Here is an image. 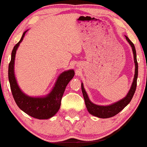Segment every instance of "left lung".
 Instances as JSON below:
<instances>
[{"instance_id":"8db88e82","label":"left lung","mask_w":147,"mask_h":147,"mask_svg":"<svg viewBox=\"0 0 147 147\" xmlns=\"http://www.w3.org/2000/svg\"><path fill=\"white\" fill-rule=\"evenodd\" d=\"M126 39L129 42V44L131 45V48H132L133 53V57H134V62L135 65H136V69H135V75L134 79H133V82L131 85V89H130L128 94L124 98L121 99V100L118 101V102L114 103V104H111L109 106H99L96 105V104H93L91 102L89 99L88 95L86 92L85 89L84 88L83 84L82 83V93H83V96L84 98V101H85L86 106L87 110L92 115L96 116V117L99 118H109L113 117V116L116 115L117 113H119L121 111H122L126 107L129 102H131L132 99L133 95H134L135 92L136 90V86H137V79H138V64L137 61V57H136V48H135L134 44L131 41V40L128 38L127 36H125Z\"/></svg>"}]
</instances>
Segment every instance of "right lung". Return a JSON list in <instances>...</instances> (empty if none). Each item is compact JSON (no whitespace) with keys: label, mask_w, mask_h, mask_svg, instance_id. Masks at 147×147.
<instances>
[{"label":"right lung","mask_w":147,"mask_h":147,"mask_svg":"<svg viewBox=\"0 0 147 147\" xmlns=\"http://www.w3.org/2000/svg\"><path fill=\"white\" fill-rule=\"evenodd\" d=\"M27 31L23 34L21 40L14 45L11 52V61L8 68V78L11 93L17 106L25 113L36 119H49L53 117L59 110L61 102L65 87L69 82L73 78L75 72L73 70H69L61 74L52 91L45 97H32L23 93L16 82L14 68L16 50L21 42L23 41Z\"/></svg>","instance_id":"add662e5"}]
</instances>
